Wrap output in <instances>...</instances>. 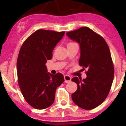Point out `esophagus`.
Masks as SVG:
<instances>
[{"label": "esophagus", "mask_w": 126, "mask_h": 126, "mask_svg": "<svg viewBox=\"0 0 126 126\" xmlns=\"http://www.w3.org/2000/svg\"><path fill=\"white\" fill-rule=\"evenodd\" d=\"M64 79H65V82H66V83L70 82V81H71V77H70L69 75H65Z\"/></svg>", "instance_id": "obj_1"}]
</instances>
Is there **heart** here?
Here are the masks:
<instances>
[{
    "label": "heart",
    "mask_w": 126,
    "mask_h": 126,
    "mask_svg": "<svg viewBox=\"0 0 126 126\" xmlns=\"http://www.w3.org/2000/svg\"><path fill=\"white\" fill-rule=\"evenodd\" d=\"M69 44H73V43H72L71 42V43H69Z\"/></svg>",
    "instance_id": "heart-1"
}]
</instances>
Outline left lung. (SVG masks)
<instances>
[{
	"mask_svg": "<svg viewBox=\"0 0 126 126\" xmlns=\"http://www.w3.org/2000/svg\"><path fill=\"white\" fill-rule=\"evenodd\" d=\"M66 34L80 45L79 65L88 69L86 79H72L77 85L72 100L82 109H94L106 100L112 84L114 68L109 47L102 37L87 27Z\"/></svg>",
	"mask_w": 126,
	"mask_h": 126,
	"instance_id": "left-lung-1",
	"label": "left lung"
}]
</instances>
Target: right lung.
<instances>
[{
  "instance_id": "1",
  "label": "right lung",
  "mask_w": 126,
  "mask_h": 126,
  "mask_svg": "<svg viewBox=\"0 0 126 126\" xmlns=\"http://www.w3.org/2000/svg\"><path fill=\"white\" fill-rule=\"evenodd\" d=\"M65 32L38 30L23 42L16 63L18 84L27 103L37 110L52 105L57 88L64 82L63 74L47 72L46 63Z\"/></svg>"
}]
</instances>
